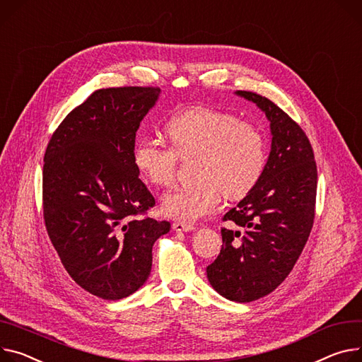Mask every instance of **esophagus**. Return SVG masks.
<instances>
[{"label":"esophagus","instance_id":"1","mask_svg":"<svg viewBox=\"0 0 362 362\" xmlns=\"http://www.w3.org/2000/svg\"><path fill=\"white\" fill-rule=\"evenodd\" d=\"M173 229L175 232H191L194 230V225L184 223V221H175V223H173Z\"/></svg>","mask_w":362,"mask_h":362}]
</instances>
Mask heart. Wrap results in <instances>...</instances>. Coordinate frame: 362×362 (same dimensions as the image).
I'll return each instance as SVG.
<instances>
[{
	"label": "heart",
	"instance_id": "b5f03b06",
	"mask_svg": "<svg viewBox=\"0 0 362 362\" xmlns=\"http://www.w3.org/2000/svg\"><path fill=\"white\" fill-rule=\"evenodd\" d=\"M171 146L141 137L133 148L136 170L156 187L170 185L178 158L189 159L192 182L171 189L162 211L184 223L213 213L221 196L240 200L259 182L268 159L265 137L258 127L223 111L206 107L182 110L165 123Z\"/></svg>",
	"mask_w": 362,
	"mask_h": 362
}]
</instances>
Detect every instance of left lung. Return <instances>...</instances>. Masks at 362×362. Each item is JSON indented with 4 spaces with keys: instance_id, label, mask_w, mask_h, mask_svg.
Instances as JSON below:
<instances>
[{
    "instance_id": "1",
    "label": "left lung",
    "mask_w": 362,
    "mask_h": 362,
    "mask_svg": "<svg viewBox=\"0 0 362 362\" xmlns=\"http://www.w3.org/2000/svg\"><path fill=\"white\" fill-rule=\"evenodd\" d=\"M255 103L269 120L271 152L265 171L247 196L223 221L239 229H221L220 254L207 267L211 287L232 301L258 300L291 272L313 228L317 170L303 129L271 100L236 91Z\"/></svg>"
}]
</instances>
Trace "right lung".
<instances>
[{"label":"right lung","mask_w":362,"mask_h":362,"mask_svg":"<svg viewBox=\"0 0 362 362\" xmlns=\"http://www.w3.org/2000/svg\"><path fill=\"white\" fill-rule=\"evenodd\" d=\"M155 87L94 91L52 134L43 165V217L53 247L86 291L120 300L141 288L152 246L170 221L139 217L155 199L133 162L136 132Z\"/></svg>","instance_id":"add662e5"}]
</instances>
